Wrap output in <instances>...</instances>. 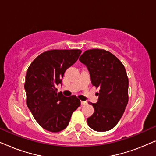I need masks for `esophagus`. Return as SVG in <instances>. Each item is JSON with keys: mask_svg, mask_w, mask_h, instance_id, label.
Wrapping results in <instances>:
<instances>
[{"mask_svg": "<svg viewBox=\"0 0 156 156\" xmlns=\"http://www.w3.org/2000/svg\"><path fill=\"white\" fill-rule=\"evenodd\" d=\"M87 104V101H81V104H82V106H84V105H86V104Z\"/></svg>", "mask_w": 156, "mask_h": 156, "instance_id": "obj_1", "label": "esophagus"}]
</instances>
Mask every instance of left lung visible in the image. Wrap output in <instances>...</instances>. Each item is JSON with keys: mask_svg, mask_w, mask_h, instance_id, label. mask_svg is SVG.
Wrapping results in <instances>:
<instances>
[{"mask_svg": "<svg viewBox=\"0 0 156 156\" xmlns=\"http://www.w3.org/2000/svg\"><path fill=\"white\" fill-rule=\"evenodd\" d=\"M79 60L87 66L93 86L99 88L98 101L89 102L94 112L87 123L96 131H109L118 123L129 101V79L124 66L112 53L100 49L85 51Z\"/></svg>", "mask_w": 156, "mask_h": 156, "instance_id": "obj_1", "label": "left lung"}]
</instances>
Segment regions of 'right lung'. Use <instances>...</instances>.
<instances>
[{
	"label": "right lung",
	"instance_id": "add662e5",
	"mask_svg": "<svg viewBox=\"0 0 156 156\" xmlns=\"http://www.w3.org/2000/svg\"><path fill=\"white\" fill-rule=\"evenodd\" d=\"M80 50H52L40 54L29 66L25 76L26 103L40 126L56 133L67 126L72 114L80 106L76 96L57 93L67 69L74 65Z\"/></svg>",
	"mask_w": 156,
	"mask_h": 156
}]
</instances>
